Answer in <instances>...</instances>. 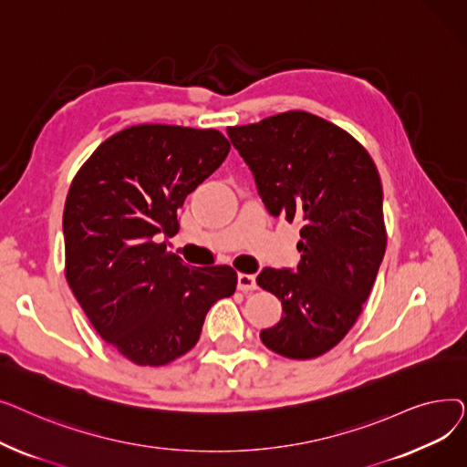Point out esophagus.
I'll list each match as a JSON object with an SVG mask.
<instances>
[{
	"label": "esophagus",
	"instance_id": "obj_1",
	"mask_svg": "<svg viewBox=\"0 0 467 467\" xmlns=\"http://www.w3.org/2000/svg\"><path fill=\"white\" fill-rule=\"evenodd\" d=\"M238 289L244 291V293L257 289L255 276H254V275H238Z\"/></svg>",
	"mask_w": 467,
	"mask_h": 467
}]
</instances>
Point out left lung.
<instances>
[{"mask_svg": "<svg viewBox=\"0 0 467 467\" xmlns=\"http://www.w3.org/2000/svg\"><path fill=\"white\" fill-rule=\"evenodd\" d=\"M227 134L268 213L303 223L296 273L268 266L257 276L282 301L280 322L261 331L263 345L291 359L322 356L356 324L386 252L377 166L347 130L306 111Z\"/></svg>", "mask_w": 467, "mask_h": 467, "instance_id": "1", "label": "left lung"}]
</instances>
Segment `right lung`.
<instances>
[{
	"instance_id": "1",
	"label": "right lung",
	"mask_w": 467,
	"mask_h": 467,
	"mask_svg": "<svg viewBox=\"0 0 467 467\" xmlns=\"http://www.w3.org/2000/svg\"><path fill=\"white\" fill-rule=\"evenodd\" d=\"M229 150L213 129L138 125L98 145L69 185L66 280L98 335L136 365L187 354L210 306L236 289L229 265L189 266L157 242L178 233L187 194Z\"/></svg>"
}]
</instances>
